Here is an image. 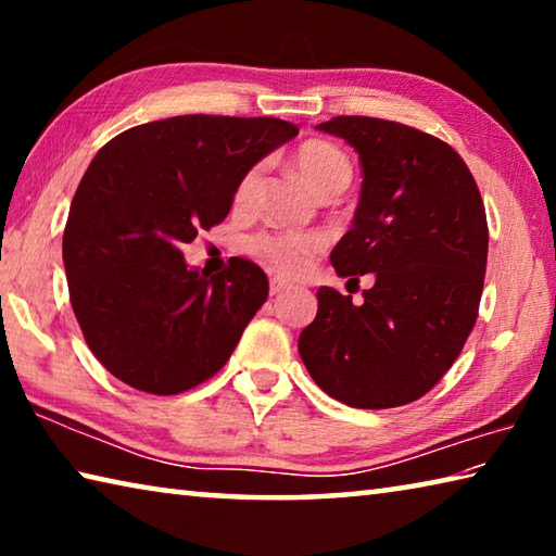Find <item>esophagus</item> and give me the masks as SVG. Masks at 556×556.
Masks as SVG:
<instances>
[{
	"mask_svg": "<svg viewBox=\"0 0 556 556\" xmlns=\"http://www.w3.org/2000/svg\"><path fill=\"white\" fill-rule=\"evenodd\" d=\"M289 289H291V285H289V281H285V279H271L269 281V294L271 296L285 294V291H289Z\"/></svg>",
	"mask_w": 556,
	"mask_h": 556,
	"instance_id": "1",
	"label": "esophagus"
}]
</instances>
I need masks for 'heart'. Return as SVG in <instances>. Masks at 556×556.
<instances>
[{
  "mask_svg": "<svg viewBox=\"0 0 556 556\" xmlns=\"http://www.w3.org/2000/svg\"><path fill=\"white\" fill-rule=\"evenodd\" d=\"M294 166L318 195L341 193L353 176L348 154L341 147L324 142V139H312V142L301 144L294 152ZM257 181L260 166H252L240 178L238 191H235L238 203H248L252 199ZM321 235L316 232H260L255 238H250L248 250L271 269L281 271V275H296L306 267L308 257L321 250Z\"/></svg>",
  "mask_w": 556,
  "mask_h": 556,
  "instance_id": "heart-1",
  "label": "heart"
}]
</instances>
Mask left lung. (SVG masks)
<instances>
[{
    "label": "left lung",
    "instance_id": "1",
    "mask_svg": "<svg viewBox=\"0 0 556 556\" xmlns=\"http://www.w3.org/2000/svg\"><path fill=\"white\" fill-rule=\"evenodd\" d=\"M318 129L345 139L363 166L355 218L331 265L351 281L372 271L375 285L361 306L318 289L299 355L348 407H402L444 378L476 326L488 260L481 191L464 159L427 131L357 115Z\"/></svg>",
    "mask_w": 556,
    "mask_h": 556
}]
</instances>
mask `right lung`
I'll return each instance as SVG.
<instances>
[{"mask_svg": "<svg viewBox=\"0 0 556 556\" xmlns=\"http://www.w3.org/2000/svg\"><path fill=\"white\" fill-rule=\"evenodd\" d=\"M277 117L181 115L122 131L73 195L71 306L92 355L129 388L178 394L213 378L269 294L255 262L188 269L181 244L230 213L240 178L296 137Z\"/></svg>", "mask_w": 556, "mask_h": 556, "instance_id": "1", "label": "right lung"}]
</instances>
